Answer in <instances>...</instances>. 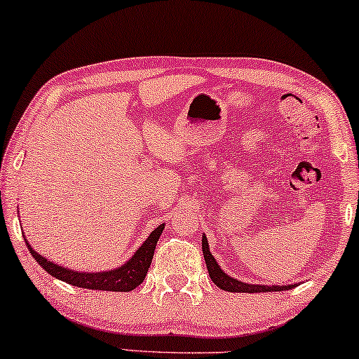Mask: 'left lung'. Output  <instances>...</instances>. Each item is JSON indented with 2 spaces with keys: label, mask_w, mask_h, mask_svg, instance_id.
Masks as SVG:
<instances>
[{
  "label": "left lung",
  "mask_w": 359,
  "mask_h": 359,
  "mask_svg": "<svg viewBox=\"0 0 359 359\" xmlns=\"http://www.w3.org/2000/svg\"><path fill=\"white\" fill-rule=\"evenodd\" d=\"M203 253L205 259V266H208L209 276L212 279L214 284H217L220 289L229 292H271V291H286V289L296 287V284H289V286H263V284H248L242 283L238 279L230 278L229 274H225L220 266L215 262V258L209 252V245L205 235H203Z\"/></svg>",
  "instance_id": "obj_1"
}]
</instances>
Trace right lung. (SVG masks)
Listing matches in <instances>:
<instances>
[{
    "label": "right lung",
    "mask_w": 359,
    "mask_h": 359,
    "mask_svg": "<svg viewBox=\"0 0 359 359\" xmlns=\"http://www.w3.org/2000/svg\"><path fill=\"white\" fill-rule=\"evenodd\" d=\"M165 225L161 224L160 227H156L154 232L150 233V237L145 240L144 245L137 250L134 257H132L126 264H122L121 268L111 269V271L104 273H78L67 269L58 264L48 262L47 258H43L42 255L34 252L31 245H26L29 252L36 262L43 268V271L52 274L53 278L62 279L72 286L76 287H85V289H96V291H114V292H129L132 289H135L139 284L144 283L145 274L149 271L151 258H154L156 242H158L161 232H163Z\"/></svg>",
    "instance_id": "add662e5"
}]
</instances>
